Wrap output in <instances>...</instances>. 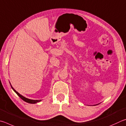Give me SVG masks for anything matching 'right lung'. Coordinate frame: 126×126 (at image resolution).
<instances>
[{"mask_svg":"<svg viewBox=\"0 0 126 126\" xmlns=\"http://www.w3.org/2000/svg\"><path fill=\"white\" fill-rule=\"evenodd\" d=\"M11 87H12V89L14 90V91L15 92V93H16L17 94V95H18L22 99V100H23L24 101H25V102H26L29 103H36L39 102H40V101H41V100H30V99H29V98H26V97H24V96H23L22 95H21V94H19L17 91H16V90H14V88H13L12 86H11Z\"/></svg>","mask_w":126,"mask_h":126,"instance_id":"right-lung-1","label":"right lung"}]
</instances>
